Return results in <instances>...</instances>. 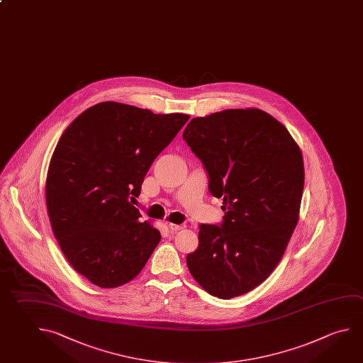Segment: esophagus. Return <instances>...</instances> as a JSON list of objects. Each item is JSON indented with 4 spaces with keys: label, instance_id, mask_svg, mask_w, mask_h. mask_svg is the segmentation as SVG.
<instances>
[{
    "label": "esophagus",
    "instance_id": "obj_1",
    "mask_svg": "<svg viewBox=\"0 0 363 363\" xmlns=\"http://www.w3.org/2000/svg\"><path fill=\"white\" fill-rule=\"evenodd\" d=\"M168 228L173 230V232H177V230H181V229L184 228V224H174V223H168Z\"/></svg>",
    "mask_w": 363,
    "mask_h": 363
}]
</instances>
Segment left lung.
Instances as JSON below:
<instances>
[{
	"label": "left lung",
	"instance_id": "1",
	"mask_svg": "<svg viewBox=\"0 0 363 363\" xmlns=\"http://www.w3.org/2000/svg\"><path fill=\"white\" fill-rule=\"evenodd\" d=\"M184 140L203 162L210 192L222 197L225 211L222 225H200L187 267L211 296L238 297L273 273L298 223L301 149L283 123L259 108L192 118Z\"/></svg>",
	"mask_w": 363,
	"mask_h": 363
}]
</instances>
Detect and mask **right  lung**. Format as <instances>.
Masks as SVG:
<instances>
[{"label":"right lung","mask_w":363,"mask_h":363,"mask_svg":"<svg viewBox=\"0 0 363 363\" xmlns=\"http://www.w3.org/2000/svg\"><path fill=\"white\" fill-rule=\"evenodd\" d=\"M189 118L102 102L60 138L45 179L48 218L65 257L94 286L134 279L160 243V230L140 222L134 196Z\"/></svg>","instance_id":"obj_1"}]
</instances>
